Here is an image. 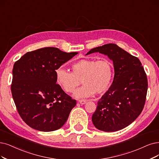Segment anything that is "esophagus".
<instances>
[{
	"instance_id": "34e87169",
	"label": "esophagus",
	"mask_w": 159,
	"mask_h": 159,
	"mask_svg": "<svg viewBox=\"0 0 159 159\" xmlns=\"http://www.w3.org/2000/svg\"><path fill=\"white\" fill-rule=\"evenodd\" d=\"M79 102L82 105H84L86 103V99H79Z\"/></svg>"
}]
</instances>
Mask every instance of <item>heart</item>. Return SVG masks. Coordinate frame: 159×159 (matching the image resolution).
I'll list each match as a JSON object with an SVG mask.
<instances>
[{
  "mask_svg": "<svg viewBox=\"0 0 159 159\" xmlns=\"http://www.w3.org/2000/svg\"><path fill=\"white\" fill-rule=\"evenodd\" d=\"M57 84L66 92L72 93L80 84L84 85L75 92L76 98H86L106 92L111 84L113 65L106 58L82 59L71 66V72L62 67L56 69Z\"/></svg>",
  "mask_w": 159,
  "mask_h": 159,
  "instance_id": "heart-1",
  "label": "heart"
}]
</instances>
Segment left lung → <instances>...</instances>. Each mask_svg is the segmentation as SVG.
<instances>
[{
    "instance_id": "8db88e82",
    "label": "left lung",
    "mask_w": 159,
    "mask_h": 159,
    "mask_svg": "<svg viewBox=\"0 0 159 159\" xmlns=\"http://www.w3.org/2000/svg\"><path fill=\"white\" fill-rule=\"evenodd\" d=\"M99 52L113 62V83L98 102L92 120L99 130L118 131L130 125L142 113L148 92V78L139 59L115 44L91 49L86 55Z\"/></svg>"
}]
</instances>
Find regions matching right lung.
<instances>
[{"mask_svg": "<svg viewBox=\"0 0 159 159\" xmlns=\"http://www.w3.org/2000/svg\"><path fill=\"white\" fill-rule=\"evenodd\" d=\"M77 54L46 47L29 52L15 62L11 94L17 112L28 126L51 132L66 123L76 100L56 83L55 71Z\"/></svg>", "mask_w": 159, "mask_h": 159, "instance_id": "right-lung-1", "label": "right lung"}]
</instances>
